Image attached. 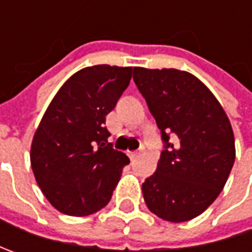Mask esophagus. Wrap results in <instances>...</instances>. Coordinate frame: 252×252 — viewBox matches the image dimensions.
Here are the masks:
<instances>
[{
    "mask_svg": "<svg viewBox=\"0 0 252 252\" xmlns=\"http://www.w3.org/2000/svg\"><path fill=\"white\" fill-rule=\"evenodd\" d=\"M141 150H136V151H129V157H130L131 160H134L136 157H139L140 156Z\"/></svg>",
    "mask_w": 252,
    "mask_h": 252,
    "instance_id": "34e87169",
    "label": "esophagus"
}]
</instances>
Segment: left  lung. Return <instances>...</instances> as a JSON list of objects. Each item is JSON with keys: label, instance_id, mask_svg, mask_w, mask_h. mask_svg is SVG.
<instances>
[{"label": "left lung", "instance_id": "obj_1", "mask_svg": "<svg viewBox=\"0 0 252 252\" xmlns=\"http://www.w3.org/2000/svg\"><path fill=\"white\" fill-rule=\"evenodd\" d=\"M133 80L164 141L157 169L141 187L144 202L167 221L192 220L218 198L236 160L227 115L187 71L134 67Z\"/></svg>", "mask_w": 252, "mask_h": 252}]
</instances>
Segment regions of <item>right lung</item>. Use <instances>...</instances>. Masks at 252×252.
<instances>
[{
    "label": "right lung",
    "mask_w": 252,
    "mask_h": 252,
    "mask_svg": "<svg viewBox=\"0 0 252 252\" xmlns=\"http://www.w3.org/2000/svg\"><path fill=\"white\" fill-rule=\"evenodd\" d=\"M131 67L99 64L73 74L44 112L31 147L43 195L59 212L88 216L105 208L130 160L108 143L105 116L131 80Z\"/></svg>",
    "instance_id": "add662e5"
}]
</instances>
